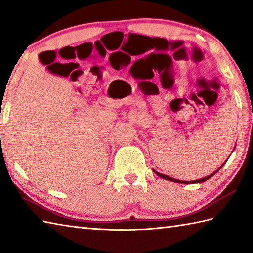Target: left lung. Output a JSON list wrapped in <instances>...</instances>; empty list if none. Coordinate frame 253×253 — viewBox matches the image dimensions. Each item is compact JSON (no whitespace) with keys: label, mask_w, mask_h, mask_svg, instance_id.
<instances>
[{"label":"left lung","mask_w":253,"mask_h":253,"mask_svg":"<svg viewBox=\"0 0 253 253\" xmlns=\"http://www.w3.org/2000/svg\"><path fill=\"white\" fill-rule=\"evenodd\" d=\"M235 150V149H234ZM228 160V159H227ZM226 160V161H227ZM226 161H225V162L223 163V165L226 163ZM223 165L221 166V168H219L216 171H214V173H212L211 175H209V176H207V177H203V178H201V179H198V180H191V181H184V180H179V179H175V178H171V177H169V176H168V175H164V174H161V173H158L157 170L155 169H153V171H154V174H157L159 177H161V178H163V179H165V180H169V181H173V182H178V184H200V182H204V181H207L208 179H210L211 178L212 176H214L215 175L217 171L221 169L222 168H223Z\"/></svg>","instance_id":"left-lung-1"}]
</instances>
